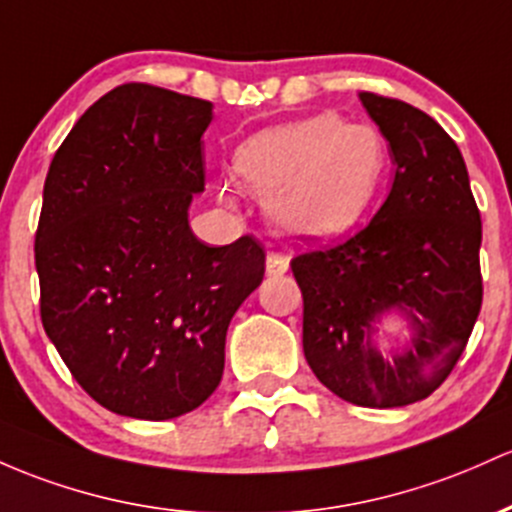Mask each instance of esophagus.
<instances>
[{"mask_svg":"<svg viewBox=\"0 0 512 512\" xmlns=\"http://www.w3.org/2000/svg\"><path fill=\"white\" fill-rule=\"evenodd\" d=\"M289 269V257H284L282 252H269L267 255V274L269 277H279Z\"/></svg>","mask_w":512,"mask_h":512,"instance_id":"obj_1","label":"esophagus"}]
</instances>
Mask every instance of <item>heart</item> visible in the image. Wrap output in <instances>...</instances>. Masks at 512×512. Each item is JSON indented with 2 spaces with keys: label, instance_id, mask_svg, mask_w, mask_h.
<instances>
[{
  "label": "heart",
  "instance_id": "obj_1",
  "mask_svg": "<svg viewBox=\"0 0 512 512\" xmlns=\"http://www.w3.org/2000/svg\"><path fill=\"white\" fill-rule=\"evenodd\" d=\"M386 170L384 138L330 114L257 133L238 153L245 187L272 196L274 218L311 240L355 228L372 209Z\"/></svg>",
  "mask_w": 512,
  "mask_h": 512
}]
</instances>
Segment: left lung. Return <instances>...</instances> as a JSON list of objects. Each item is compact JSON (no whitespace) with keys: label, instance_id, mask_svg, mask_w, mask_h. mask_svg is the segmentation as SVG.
I'll return each mask as SVG.
<instances>
[{"label":"left lung","instance_id":"left-lung-1","mask_svg":"<svg viewBox=\"0 0 512 512\" xmlns=\"http://www.w3.org/2000/svg\"><path fill=\"white\" fill-rule=\"evenodd\" d=\"M391 145V192L338 245L291 260L303 296V355L335 396L364 408L428 398L462 357L481 311V213L464 157L445 128L401 99L359 92ZM398 307L414 335L381 358L371 335Z\"/></svg>","mask_w":512,"mask_h":512}]
</instances>
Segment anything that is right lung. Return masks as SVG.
Masks as SVG:
<instances>
[{
    "label": "right lung",
    "instance_id": "add662e5",
    "mask_svg": "<svg viewBox=\"0 0 512 512\" xmlns=\"http://www.w3.org/2000/svg\"><path fill=\"white\" fill-rule=\"evenodd\" d=\"M211 101L128 82L55 153L36 230L41 320L99 406L170 420L216 391L230 318L265 277L252 235L209 247L187 221L204 192Z\"/></svg>",
    "mask_w": 512,
    "mask_h": 512
}]
</instances>
